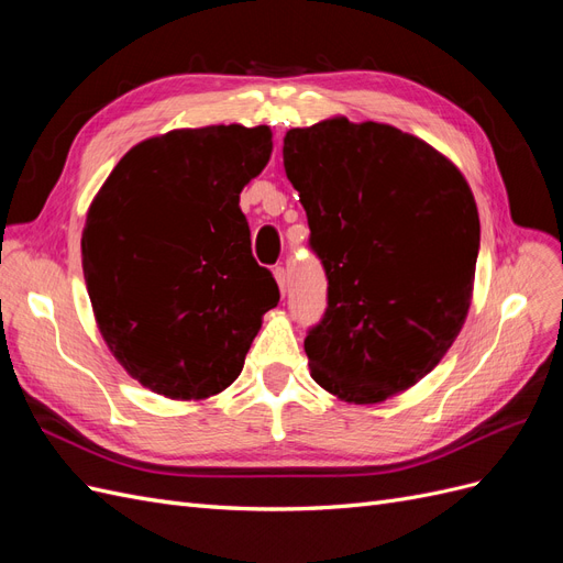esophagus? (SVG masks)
Returning <instances> with one entry per match:
<instances>
[{
  "mask_svg": "<svg viewBox=\"0 0 563 563\" xmlns=\"http://www.w3.org/2000/svg\"><path fill=\"white\" fill-rule=\"evenodd\" d=\"M275 279H277V284H279V291L284 294L286 291V269L284 267H275Z\"/></svg>",
  "mask_w": 563,
  "mask_h": 563,
  "instance_id": "esophagus-1",
  "label": "esophagus"
}]
</instances>
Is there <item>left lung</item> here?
I'll return each instance as SVG.
<instances>
[{
    "mask_svg": "<svg viewBox=\"0 0 563 563\" xmlns=\"http://www.w3.org/2000/svg\"><path fill=\"white\" fill-rule=\"evenodd\" d=\"M284 168L329 279L305 338L312 378L352 404L395 397L465 323L479 255L470 185L416 135L345 117L286 131Z\"/></svg>",
    "mask_w": 563,
    "mask_h": 563,
    "instance_id": "1",
    "label": "left lung"
}]
</instances>
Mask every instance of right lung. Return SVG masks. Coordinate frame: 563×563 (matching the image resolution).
<instances>
[{
  "label": "right lung",
  "instance_id": "add662e5",
  "mask_svg": "<svg viewBox=\"0 0 563 563\" xmlns=\"http://www.w3.org/2000/svg\"><path fill=\"white\" fill-rule=\"evenodd\" d=\"M269 155V126L168 131L131 147L91 201L81 267L100 335L157 395L223 391L277 308L240 209Z\"/></svg>",
  "mask_w": 563,
  "mask_h": 563
}]
</instances>
